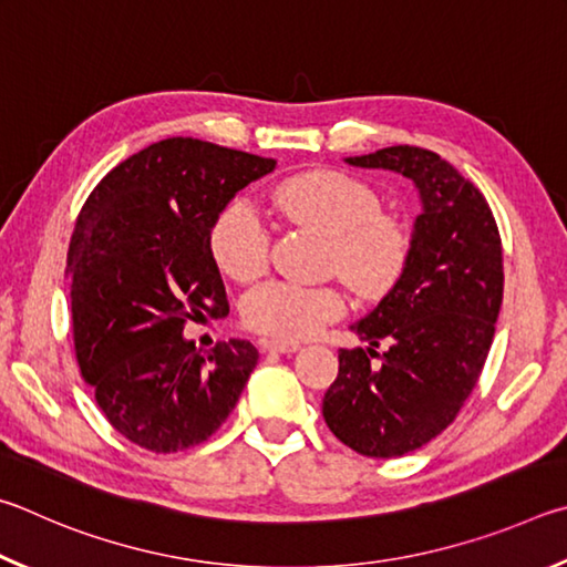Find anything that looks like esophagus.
I'll use <instances>...</instances> for the list:
<instances>
[{
  "label": "esophagus",
  "mask_w": 567,
  "mask_h": 567,
  "mask_svg": "<svg viewBox=\"0 0 567 567\" xmlns=\"http://www.w3.org/2000/svg\"><path fill=\"white\" fill-rule=\"evenodd\" d=\"M264 351H274V353H296L301 349L299 343L293 341H261Z\"/></svg>",
  "instance_id": "34e87169"
}]
</instances>
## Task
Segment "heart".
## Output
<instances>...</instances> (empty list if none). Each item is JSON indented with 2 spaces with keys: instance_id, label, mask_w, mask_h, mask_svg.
<instances>
[{
  "instance_id": "heart-1",
  "label": "heart",
  "mask_w": 567,
  "mask_h": 567,
  "mask_svg": "<svg viewBox=\"0 0 567 567\" xmlns=\"http://www.w3.org/2000/svg\"><path fill=\"white\" fill-rule=\"evenodd\" d=\"M276 212L291 224L326 236V264L363 299L389 293L411 256V234L399 218L381 212L371 184L339 168H313L278 184ZM212 254L236 281L261 276L271 258V236L244 202L228 204L212 226ZM346 311L339 289L271 281L246 296L244 321L281 341L309 339Z\"/></svg>"
}]
</instances>
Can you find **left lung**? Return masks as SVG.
<instances>
[{
	"mask_svg": "<svg viewBox=\"0 0 567 567\" xmlns=\"http://www.w3.org/2000/svg\"><path fill=\"white\" fill-rule=\"evenodd\" d=\"M346 162L403 174L423 206L405 271L351 326L369 349L339 351L323 395L336 439L369 458H395L449 429L478 383L503 303L501 234L485 196L429 148L389 146Z\"/></svg>",
	"mask_w": 567,
	"mask_h": 567,
	"instance_id": "8db88e82",
	"label": "left lung"
}]
</instances>
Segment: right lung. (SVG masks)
I'll list each match as a JSON object with an SVG mask.
<instances>
[{"label": "right lung", "instance_id": "right-lung-1", "mask_svg": "<svg viewBox=\"0 0 567 567\" xmlns=\"http://www.w3.org/2000/svg\"><path fill=\"white\" fill-rule=\"evenodd\" d=\"M274 168V158L172 136L114 166L79 212L66 254L76 361L106 421L146 451L204 443L256 369L248 341L202 351L182 333L204 313H228L212 226Z\"/></svg>", "mask_w": 567, "mask_h": 567}]
</instances>
